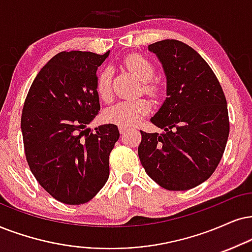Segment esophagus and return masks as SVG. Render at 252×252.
I'll return each mask as SVG.
<instances>
[{"mask_svg":"<svg viewBox=\"0 0 252 252\" xmlns=\"http://www.w3.org/2000/svg\"><path fill=\"white\" fill-rule=\"evenodd\" d=\"M119 130H120V133H122V135H124V133L128 131L129 128H128V126H119Z\"/></svg>","mask_w":252,"mask_h":252,"instance_id":"esophagus-1","label":"esophagus"}]
</instances>
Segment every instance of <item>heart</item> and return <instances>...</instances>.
<instances>
[{"mask_svg": "<svg viewBox=\"0 0 252 252\" xmlns=\"http://www.w3.org/2000/svg\"><path fill=\"white\" fill-rule=\"evenodd\" d=\"M123 65L143 82V91L151 96H157L159 93L158 86L152 82L155 75L154 63L138 53H132L126 57ZM96 93L104 102H109L113 97L111 91V71L103 69L98 73L96 78ZM152 109V103L148 98H138L132 101H122L106 109L103 116L107 122L122 126H135L149 115Z\"/></svg>", "mask_w": 252, "mask_h": 252, "instance_id": "1", "label": "heart"}]
</instances>
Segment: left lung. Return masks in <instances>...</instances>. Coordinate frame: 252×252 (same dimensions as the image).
Returning <instances> with one entry per match:
<instances>
[{
    "mask_svg": "<svg viewBox=\"0 0 252 252\" xmlns=\"http://www.w3.org/2000/svg\"><path fill=\"white\" fill-rule=\"evenodd\" d=\"M163 65L167 97L151 119L164 132L141 130L138 156L148 176L168 190H187L214 173L229 136L227 100L206 60L176 39L149 45Z\"/></svg>",
    "mask_w": 252,
    "mask_h": 252,
    "instance_id": "8db88e82",
    "label": "left lung"
}]
</instances>
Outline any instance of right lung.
<instances>
[{
	"label": "right lung",
	"mask_w": 252,
	"mask_h": 252,
	"mask_svg": "<svg viewBox=\"0 0 252 252\" xmlns=\"http://www.w3.org/2000/svg\"><path fill=\"white\" fill-rule=\"evenodd\" d=\"M108 55L63 51L40 69L25 98L21 128L29 167L40 186L66 205L88 202L109 177L119 129L87 128L100 111L96 71Z\"/></svg>",
	"instance_id": "1"
}]
</instances>
